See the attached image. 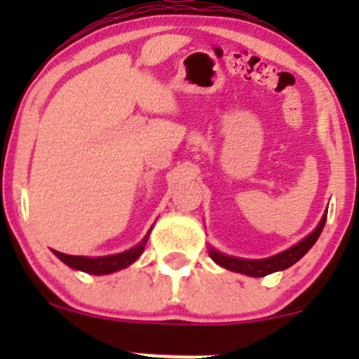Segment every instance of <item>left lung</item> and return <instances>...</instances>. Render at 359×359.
I'll use <instances>...</instances> for the list:
<instances>
[{"mask_svg":"<svg viewBox=\"0 0 359 359\" xmlns=\"http://www.w3.org/2000/svg\"><path fill=\"white\" fill-rule=\"evenodd\" d=\"M325 222H327V213L323 215L321 222L318 224L316 229L309 234L307 238H304L300 243H297L295 247L288 248L287 252H281L278 255L269 257V259H260V260H247V259H236V257H227L224 253L215 252V250H210V257H212L213 262H217L219 266L226 267V269L234 271V273L248 274V276H266V274L276 273V271H283L287 267L293 266L297 260L302 259L309 248L316 243V240L320 238L321 231H323Z\"/></svg>","mask_w":359,"mask_h":359,"instance_id":"left-lung-1","label":"left lung"}]
</instances>
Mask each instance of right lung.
<instances>
[{
  "mask_svg": "<svg viewBox=\"0 0 359 359\" xmlns=\"http://www.w3.org/2000/svg\"><path fill=\"white\" fill-rule=\"evenodd\" d=\"M147 238H149V233H147L146 236H144V240L132 250H126V252L123 253H116V255H107V257H93V259H90V257L67 255V253L57 252V250H53V253H55L64 264H67L69 267H72V269H78V271H83V273H90V274H109V273H114V271L123 269V267L130 266L132 262H135V260L140 257V253H142L144 247H146Z\"/></svg>",
  "mask_w": 359,
  "mask_h": 359,
  "instance_id": "right-lung-1",
  "label": "right lung"
}]
</instances>
